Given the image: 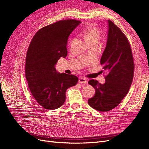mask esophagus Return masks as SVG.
Wrapping results in <instances>:
<instances>
[{"label":"esophagus","instance_id":"obj_1","mask_svg":"<svg viewBox=\"0 0 149 149\" xmlns=\"http://www.w3.org/2000/svg\"><path fill=\"white\" fill-rule=\"evenodd\" d=\"M78 81L79 83H81V84H86L87 83V80L83 77L79 78Z\"/></svg>","mask_w":149,"mask_h":149}]
</instances>
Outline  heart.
Here are the masks:
<instances>
[{"mask_svg": "<svg viewBox=\"0 0 149 149\" xmlns=\"http://www.w3.org/2000/svg\"><path fill=\"white\" fill-rule=\"evenodd\" d=\"M83 35L86 42L93 40H98L100 37V32L95 26L91 25L85 29Z\"/></svg>", "mask_w": 149, "mask_h": 149, "instance_id": "heart-1", "label": "heart"}]
</instances>
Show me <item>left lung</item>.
I'll list each match as a JSON object with an SVG mask.
<instances>
[{
	"label": "left lung",
	"mask_w": 149,
	"mask_h": 149,
	"mask_svg": "<svg viewBox=\"0 0 149 149\" xmlns=\"http://www.w3.org/2000/svg\"><path fill=\"white\" fill-rule=\"evenodd\" d=\"M106 48L101 58L102 68L108 73L104 84L91 79L88 83L96 93L88 100L89 105L101 112L113 109L127 94L132 84L134 63L128 40L112 21L107 20Z\"/></svg>",
	"instance_id": "obj_1"
}]
</instances>
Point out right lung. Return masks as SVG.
<instances>
[{"label": "right lung", "instance_id": "right-lung-1", "mask_svg": "<svg viewBox=\"0 0 149 149\" xmlns=\"http://www.w3.org/2000/svg\"><path fill=\"white\" fill-rule=\"evenodd\" d=\"M81 24L76 20H63L45 26L34 35L26 53L25 77L33 97L48 110L58 109L66 100V91L74 86L78 78L60 73L55 65L67 56V41Z\"/></svg>", "mask_w": 149, "mask_h": 149}]
</instances>
